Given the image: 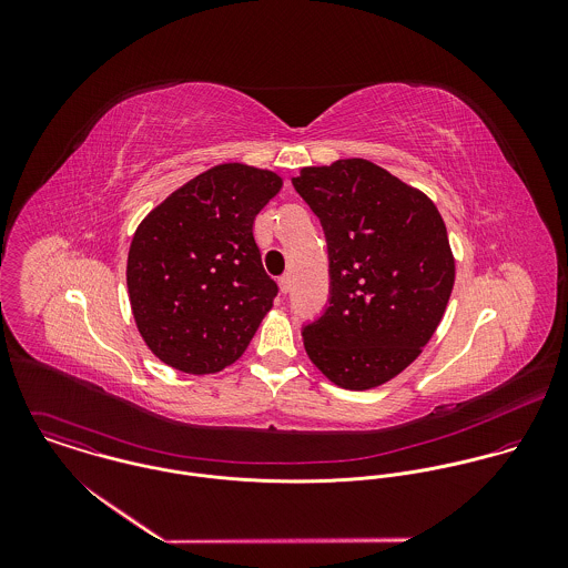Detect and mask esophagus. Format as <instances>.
<instances>
[{"instance_id": "esophagus-1", "label": "esophagus", "mask_w": 568, "mask_h": 568, "mask_svg": "<svg viewBox=\"0 0 568 568\" xmlns=\"http://www.w3.org/2000/svg\"><path fill=\"white\" fill-rule=\"evenodd\" d=\"M277 284H280V291H282L284 295L291 291V277H288V275H282V277L277 280Z\"/></svg>"}]
</instances>
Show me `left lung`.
Listing matches in <instances>:
<instances>
[{
  "label": "left lung",
  "instance_id": "obj_1",
  "mask_svg": "<svg viewBox=\"0 0 568 568\" xmlns=\"http://www.w3.org/2000/svg\"><path fill=\"white\" fill-rule=\"evenodd\" d=\"M320 216L329 257V306L304 327V347L329 383L385 385L422 354L442 322L455 255L444 219L417 187L352 158L293 176Z\"/></svg>",
  "mask_w": 568,
  "mask_h": 568
}]
</instances>
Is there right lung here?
I'll list each match as a JSON object with an SVG mask.
<instances>
[{
  "instance_id": "1",
  "label": "right lung",
  "mask_w": 568,
  "mask_h": 568,
  "mask_svg": "<svg viewBox=\"0 0 568 568\" xmlns=\"http://www.w3.org/2000/svg\"><path fill=\"white\" fill-rule=\"evenodd\" d=\"M282 183L273 170L219 163L138 225L126 260L129 302L144 343L165 365L203 376L243 356L277 295L253 221Z\"/></svg>"
}]
</instances>
